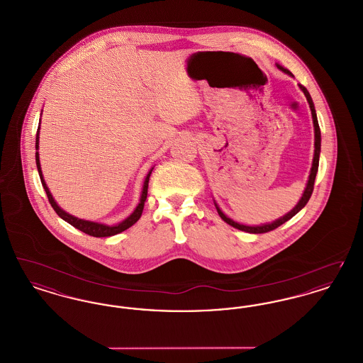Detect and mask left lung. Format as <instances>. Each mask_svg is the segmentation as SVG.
<instances>
[{
  "instance_id": "1",
  "label": "left lung",
  "mask_w": 363,
  "mask_h": 363,
  "mask_svg": "<svg viewBox=\"0 0 363 363\" xmlns=\"http://www.w3.org/2000/svg\"><path fill=\"white\" fill-rule=\"evenodd\" d=\"M277 69H280L281 72H284L286 74H289V76L294 77V74L290 72V70L283 68V67H281V65H279V64H277ZM298 86L301 88V91L305 94L306 99H308V104H309V107H311V110L313 126H314V156H313V163H311L309 179H308V184H306V188L303 190V194H302V197L299 199V201L296 203V206H295L290 212H287L284 216L279 218V219L274 220V222H271V223H264V225H242V223H238V222H234L233 219H230L227 215H225V212L219 208V206L216 204V201L213 200L215 207H216V211H218L219 216L225 220L227 225H233L234 228H238V230H241V231H246V233H250V234H262V233L272 231V230L277 228L279 225H281L283 223H286L287 220H290V219H291L293 216H295V215H296L302 208L305 207V206L308 204V201H309V199H311V193H313V188H314L315 174L318 172V160H320V152H321V132H320V126H318V121H317L315 108H314V104H313V101H311V94H309V91H308L305 86H301V84H298Z\"/></svg>"
}]
</instances>
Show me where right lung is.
Returning a JSON list of instances; mask_svg holds the SVG:
<instances>
[{
	"label": "right lung",
	"mask_w": 363,
	"mask_h": 363,
	"mask_svg": "<svg viewBox=\"0 0 363 363\" xmlns=\"http://www.w3.org/2000/svg\"><path fill=\"white\" fill-rule=\"evenodd\" d=\"M39 129H40V126L38 128L36 143H35V150H36V152H35L36 167H38V173H39V177H40L42 186H43V189L46 191V194H48V199H49V201H50V204H52V209L57 212V215H58L61 219H64V220L68 222L69 225L76 227L77 230L86 233V234L91 235V237H96V238H101V237H111V235L120 234V233L128 230L130 225H133L138 222V219H140V216H141V213H143V209H144V203H145L147 193H148V182H150V177H151V173H152L154 167L148 172L145 179H144V185H143V190H141V196H140V201H138V206H136V208L133 209V212H132L126 219H123L120 223L113 225H104V223H99V222H91V220H86V219H80V218H76V216L70 215L67 211H64L62 208L57 204V201L52 199V194L50 193L49 188H48L46 182H45V178H43V174H42V169H40V162H39V152H38V150H39Z\"/></svg>",
	"instance_id": "right-lung-1"
}]
</instances>
